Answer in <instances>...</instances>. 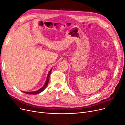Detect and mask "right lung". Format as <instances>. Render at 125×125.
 Wrapping results in <instances>:
<instances>
[{
  "instance_id": "obj_1",
  "label": "right lung",
  "mask_w": 125,
  "mask_h": 125,
  "mask_svg": "<svg viewBox=\"0 0 125 125\" xmlns=\"http://www.w3.org/2000/svg\"><path fill=\"white\" fill-rule=\"evenodd\" d=\"M52 70V69H51L50 70V71H49V73H48V75H47V77L46 81V82H45V84H44V86L42 87V88H41L40 89L36 91H32V92H25V91H22V92H23L24 93L28 94H39V93H40L42 92L43 91H44V90L45 89V88H46V86L47 85V84H48V81H49V80H50V74H51V73Z\"/></svg>"
}]
</instances>
